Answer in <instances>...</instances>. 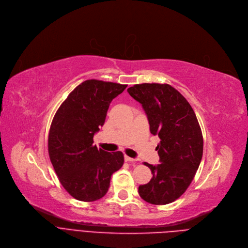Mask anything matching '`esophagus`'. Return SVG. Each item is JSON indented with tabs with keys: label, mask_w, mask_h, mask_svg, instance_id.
<instances>
[{
	"label": "esophagus",
	"mask_w": 248,
	"mask_h": 248,
	"mask_svg": "<svg viewBox=\"0 0 248 248\" xmlns=\"http://www.w3.org/2000/svg\"><path fill=\"white\" fill-rule=\"evenodd\" d=\"M124 160L125 161H127V162H136L137 161V159H134V158H131V157H129V156H124Z\"/></svg>",
	"instance_id": "34e87169"
}]
</instances>
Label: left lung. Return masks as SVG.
Instances as JSON below:
<instances>
[{
    "label": "left lung",
    "instance_id": "obj_1",
    "mask_svg": "<svg viewBox=\"0 0 248 248\" xmlns=\"http://www.w3.org/2000/svg\"><path fill=\"white\" fill-rule=\"evenodd\" d=\"M127 92L142 105L150 132L160 139L156 150L161 163L144 162L153 176L139 187L140 196L152 205L170 204L185 193L201 163V126L191 105L169 84H137Z\"/></svg>",
    "mask_w": 248,
    "mask_h": 248
}]
</instances>
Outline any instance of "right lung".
<instances>
[{
	"label": "right lung",
	"instance_id": "add662e5",
	"mask_svg": "<svg viewBox=\"0 0 248 248\" xmlns=\"http://www.w3.org/2000/svg\"><path fill=\"white\" fill-rule=\"evenodd\" d=\"M127 85L86 80L61 104L48 134V154L63 188L82 202L103 198L111 174L122 168L124 154L93 145L112 99Z\"/></svg>",
	"mask_w": 248,
	"mask_h": 248
}]
</instances>
